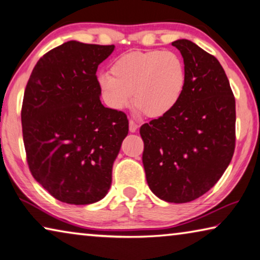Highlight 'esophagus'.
<instances>
[{
    "mask_svg": "<svg viewBox=\"0 0 260 260\" xmlns=\"http://www.w3.org/2000/svg\"><path fill=\"white\" fill-rule=\"evenodd\" d=\"M138 128H139L138 123L133 121V120H131L129 121V132H131V133H135V132L138 131Z\"/></svg>",
    "mask_w": 260,
    "mask_h": 260,
    "instance_id": "1",
    "label": "esophagus"
}]
</instances>
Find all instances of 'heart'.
<instances>
[{
	"label": "heart",
	"instance_id": "obj_1",
	"mask_svg": "<svg viewBox=\"0 0 260 260\" xmlns=\"http://www.w3.org/2000/svg\"><path fill=\"white\" fill-rule=\"evenodd\" d=\"M187 83L186 67L178 54L164 49L134 51L111 64V74L97 77L102 98L113 110H123L132 101L139 113L160 118L182 100Z\"/></svg>",
	"mask_w": 260,
	"mask_h": 260
}]
</instances>
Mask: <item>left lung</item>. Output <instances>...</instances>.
Segmentation results:
<instances>
[{
    "label": "left lung",
    "instance_id": "8db88e82",
    "mask_svg": "<svg viewBox=\"0 0 260 260\" xmlns=\"http://www.w3.org/2000/svg\"><path fill=\"white\" fill-rule=\"evenodd\" d=\"M186 67L182 100L170 113L143 123L148 186L168 203L196 200L223 175L235 150V97L215 56L192 41L172 43Z\"/></svg>",
    "mask_w": 260,
    "mask_h": 260
}]
</instances>
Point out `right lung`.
<instances>
[{"mask_svg": "<svg viewBox=\"0 0 260 260\" xmlns=\"http://www.w3.org/2000/svg\"><path fill=\"white\" fill-rule=\"evenodd\" d=\"M114 45L67 41L35 66L24 92L22 128L34 178L55 199L89 205L108 194L128 134L127 115L101 102L96 72Z\"/></svg>", "mask_w": 260, "mask_h": 260, "instance_id": "add662e5", "label": "right lung"}]
</instances>
